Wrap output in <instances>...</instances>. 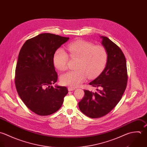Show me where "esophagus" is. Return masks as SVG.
Here are the masks:
<instances>
[{
    "label": "esophagus",
    "instance_id": "1",
    "mask_svg": "<svg viewBox=\"0 0 147 147\" xmlns=\"http://www.w3.org/2000/svg\"><path fill=\"white\" fill-rule=\"evenodd\" d=\"M68 91H72L75 90V88H74V87H69L68 88Z\"/></svg>",
    "mask_w": 147,
    "mask_h": 147
}]
</instances>
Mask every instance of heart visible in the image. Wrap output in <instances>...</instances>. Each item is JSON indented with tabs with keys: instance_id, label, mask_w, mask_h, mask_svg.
Segmentation results:
<instances>
[{
	"instance_id": "obj_1",
	"label": "heart",
	"mask_w": 147,
	"mask_h": 147,
	"mask_svg": "<svg viewBox=\"0 0 147 147\" xmlns=\"http://www.w3.org/2000/svg\"><path fill=\"white\" fill-rule=\"evenodd\" d=\"M69 55L72 59H78L76 69L68 71L63 75L61 81L63 84L76 87L86 79L98 74L105 67L107 61V52L102 46L94 43L78 40L71 42L67 46ZM68 55L63 49H57L53 57L55 66L60 71L67 68Z\"/></svg>"
}]
</instances>
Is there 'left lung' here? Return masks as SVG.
<instances>
[{
	"label": "left lung",
	"mask_w": 147,
	"mask_h": 147,
	"mask_svg": "<svg viewBox=\"0 0 147 147\" xmlns=\"http://www.w3.org/2000/svg\"><path fill=\"white\" fill-rule=\"evenodd\" d=\"M100 38L107 52L106 66L98 78L89 83L100 89L95 92L84 90L85 95L79 102L81 112L91 118L102 117L115 108L126 89L128 80L123 52L107 37L101 36Z\"/></svg>",
	"instance_id": "1"
}]
</instances>
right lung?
<instances>
[{"label": "right lung", "instance_id": "add662e5", "mask_svg": "<svg viewBox=\"0 0 147 147\" xmlns=\"http://www.w3.org/2000/svg\"><path fill=\"white\" fill-rule=\"evenodd\" d=\"M69 38L45 33L27 40L20 49L15 69V83L22 100L31 111L47 116L57 111L67 88L52 85L57 80L53 57Z\"/></svg>", "mask_w": 147, "mask_h": 147}]
</instances>
